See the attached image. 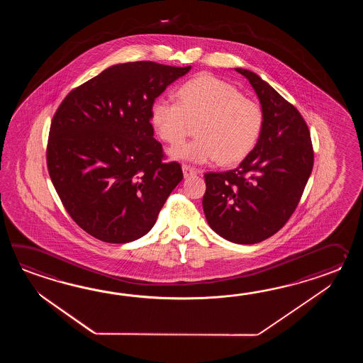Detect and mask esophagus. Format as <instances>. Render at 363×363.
<instances>
[{"label":"esophagus","instance_id":"1","mask_svg":"<svg viewBox=\"0 0 363 363\" xmlns=\"http://www.w3.org/2000/svg\"><path fill=\"white\" fill-rule=\"evenodd\" d=\"M182 169H183L184 178H191V177H193V175H196V174H197V170H196L194 167L188 166V164H183V166H182Z\"/></svg>","mask_w":363,"mask_h":363}]
</instances>
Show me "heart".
Segmentation results:
<instances>
[{
	"instance_id": "b5f03b06",
	"label": "heart",
	"mask_w": 363,
	"mask_h": 363,
	"mask_svg": "<svg viewBox=\"0 0 363 363\" xmlns=\"http://www.w3.org/2000/svg\"><path fill=\"white\" fill-rule=\"evenodd\" d=\"M263 110L244 97L235 85L202 74L177 91V102L157 99L150 106V123L160 139L178 145L196 123L192 141L174 147L177 160L203 163L216 160L236 164L253 152L262 133Z\"/></svg>"
}]
</instances>
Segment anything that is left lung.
Instances as JSON below:
<instances>
[{
	"label": "left lung",
	"instance_id": "obj_1",
	"mask_svg": "<svg viewBox=\"0 0 363 363\" xmlns=\"http://www.w3.org/2000/svg\"><path fill=\"white\" fill-rule=\"evenodd\" d=\"M262 106V133L236 169L205 174L202 199L208 225L228 241L257 244L284 227L301 200L314 164L300 111L255 72L236 69Z\"/></svg>",
	"mask_w": 363,
	"mask_h": 363
}]
</instances>
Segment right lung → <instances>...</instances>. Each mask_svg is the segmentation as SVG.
Listing matches in <instances>:
<instances>
[{
  "instance_id": "obj_1",
  "label": "right lung",
  "mask_w": 363,
  "mask_h": 363,
  "mask_svg": "<svg viewBox=\"0 0 363 363\" xmlns=\"http://www.w3.org/2000/svg\"><path fill=\"white\" fill-rule=\"evenodd\" d=\"M191 66L128 62L74 88L50 124L47 164L74 222L93 238L124 244L157 222L182 182L178 162H163L150 106Z\"/></svg>"
}]
</instances>
